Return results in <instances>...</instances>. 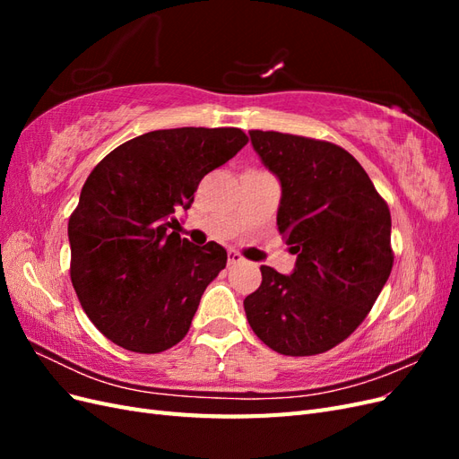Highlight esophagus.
Returning a JSON list of instances; mask_svg holds the SVG:
<instances>
[{"label": "esophagus", "mask_w": 459, "mask_h": 459, "mask_svg": "<svg viewBox=\"0 0 459 459\" xmlns=\"http://www.w3.org/2000/svg\"><path fill=\"white\" fill-rule=\"evenodd\" d=\"M239 262H243V256L238 251H230L228 253V264H230V266H233V264H239Z\"/></svg>", "instance_id": "34e87169"}]
</instances>
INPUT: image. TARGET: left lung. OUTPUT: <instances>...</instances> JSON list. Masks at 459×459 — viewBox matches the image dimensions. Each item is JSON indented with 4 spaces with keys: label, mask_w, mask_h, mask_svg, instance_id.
<instances>
[{
    "label": "left lung",
    "mask_w": 459,
    "mask_h": 459,
    "mask_svg": "<svg viewBox=\"0 0 459 459\" xmlns=\"http://www.w3.org/2000/svg\"><path fill=\"white\" fill-rule=\"evenodd\" d=\"M248 134L281 182L277 228L297 266L290 275L260 266L262 283L243 302L247 319L275 352H327L364 322L391 275V211L342 147L281 132Z\"/></svg>",
    "instance_id": "1"
}]
</instances>
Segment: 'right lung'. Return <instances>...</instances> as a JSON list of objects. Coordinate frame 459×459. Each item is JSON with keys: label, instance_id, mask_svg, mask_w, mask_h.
<instances>
[{"label": "right lung", "instance_id": "1", "mask_svg": "<svg viewBox=\"0 0 459 459\" xmlns=\"http://www.w3.org/2000/svg\"><path fill=\"white\" fill-rule=\"evenodd\" d=\"M248 142L239 128L155 130L95 166L68 218L71 281L82 308L122 349L159 354L182 341L224 247L179 238L201 179Z\"/></svg>", "mask_w": 459, "mask_h": 459}]
</instances>
